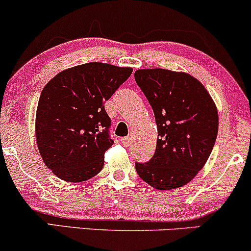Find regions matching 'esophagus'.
<instances>
[{
  "label": "esophagus",
  "mask_w": 251,
  "mask_h": 251,
  "mask_svg": "<svg viewBox=\"0 0 251 251\" xmlns=\"http://www.w3.org/2000/svg\"><path fill=\"white\" fill-rule=\"evenodd\" d=\"M121 143L125 145V147H128L129 143H130V137H122L121 138Z\"/></svg>",
  "instance_id": "obj_1"
}]
</instances>
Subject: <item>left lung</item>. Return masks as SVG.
<instances>
[{"label":"left lung","mask_w":251,"mask_h":251,"mask_svg":"<svg viewBox=\"0 0 251 251\" xmlns=\"http://www.w3.org/2000/svg\"><path fill=\"white\" fill-rule=\"evenodd\" d=\"M135 80L152 107L158 131L152 158L136 163V171L157 190L184 186L203 168L215 144L214 101L199 80L184 72L137 70Z\"/></svg>","instance_id":"obj_1"}]
</instances>
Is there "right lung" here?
<instances>
[{
    "label": "right lung",
    "instance_id": "obj_1",
    "mask_svg": "<svg viewBox=\"0 0 251 251\" xmlns=\"http://www.w3.org/2000/svg\"><path fill=\"white\" fill-rule=\"evenodd\" d=\"M131 67L87 63L58 73L40 94L36 138L45 165L65 181L80 182L103 168L113 145L110 117L104 109Z\"/></svg>",
    "mask_w": 251,
    "mask_h": 251
}]
</instances>
